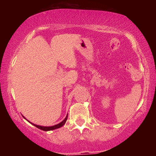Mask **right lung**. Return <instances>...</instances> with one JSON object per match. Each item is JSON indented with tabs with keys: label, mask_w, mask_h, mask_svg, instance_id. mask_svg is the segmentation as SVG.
Segmentation results:
<instances>
[{
	"label": "right lung",
	"mask_w": 156,
	"mask_h": 156,
	"mask_svg": "<svg viewBox=\"0 0 156 156\" xmlns=\"http://www.w3.org/2000/svg\"><path fill=\"white\" fill-rule=\"evenodd\" d=\"M24 118H25V117H24ZM25 119H26V118H25ZM67 117H65V119H64V120L62 121V122H61L60 123H58V124H57V125H53V126H50V127L41 126V125H37L33 124V123H31H31L32 125H34L35 127H37V128H39V129L44 130V131H48V130H55V129H57V128H61V127H62L64 124H65V122H66V121H67ZM28 122H29V121H28Z\"/></svg>",
	"instance_id": "1"
}]
</instances>
